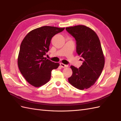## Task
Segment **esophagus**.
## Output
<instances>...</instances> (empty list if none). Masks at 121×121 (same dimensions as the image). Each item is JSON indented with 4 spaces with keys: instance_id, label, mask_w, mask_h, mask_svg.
<instances>
[{
    "instance_id": "esophagus-1",
    "label": "esophagus",
    "mask_w": 121,
    "mask_h": 121,
    "mask_svg": "<svg viewBox=\"0 0 121 121\" xmlns=\"http://www.w3.org/2000/svg\"><path fill=\"white\" fill-rule=\"evenodd\" d=\"M60 66H61V68H67V67H68V65H65V64L62 63H61L60 64Z\"/></svg>"
}]
</instances>
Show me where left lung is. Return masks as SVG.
I'll return each instance as SVG.
<instances>
[{"mask_svg": "<svg viewBox=\"0 0 121 121\" xmlns=\"http://www.w3.org/2000/svg\"><path fill=\"white\" fill-rule=\"evenodd\" d=\"M65 29L75 38L76 52L84 59L79 68L70 66L73 73L68 81L78 89H88L99 78L104 65V56L99 37L94 30L85 25H76Z\"/></svg>", "mask_w": 121, "mask_h": 121, "instance_id": "1", "label": "left lung"}]
</instances>
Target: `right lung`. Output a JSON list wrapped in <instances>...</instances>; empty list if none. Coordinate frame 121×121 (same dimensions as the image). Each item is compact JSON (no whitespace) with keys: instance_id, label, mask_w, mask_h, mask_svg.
Returning a JSON list of instances; mask_svg holds the SVG:
<instances>
[{"instance_id":"1","label":"right lung","mask_w":121,"mask_h":121,"mask_svg":"<svg viewBox=\"0 0 121 121\" xmlns=\"http://www.w3.org/2000/svg\"><path fill=\"white\" fill-rule=\"evenodd\" d=\"M65 28L44 26L33 30L25 36L20 46L17 58L18 67L30 84L40 87L49 81L51 71L59 63L44 58L49 49L52 37Z\"/></svg>"}]
</instances>
